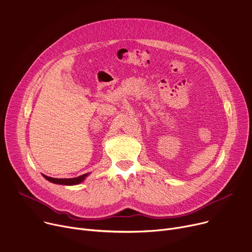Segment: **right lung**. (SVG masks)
Returning <instances> with one entry per match:
<instances>
[{"label":"right lung","instance_id":"1","mask_svg":"<svg viewBox=\"0 0 252 252\" xmlns=\"http://www.w3.org/2000/svg\"><path fill=\"white\" fill-rule=\"evenodd\" d=\"M90 173H86L84 175H81L77 178H68V179H57V178H51L48 176L43 175V177L46 179L47 181L54 183V184H58V185H66V186H73V185H78L80 183H82L86 177L89 175Z\"/></svg>","mask_w":252,"mask_h":252}]
</instances>
